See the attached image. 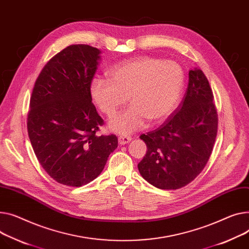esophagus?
Listing matches in <instances>:
<instances>
[{
	"mask_svg": "<svg viewBox=\"0 0 249 249\" xmlns=\"http://www.w3.org/2000/svg\"><path fill=\"white\" fill-rule=\"evenodd\" d=\"M131 140H132V138L129 136H120L118 138V142L120 145H125V144L129 143Z\"/></svg>",
	"mask_w": 249,
	"mask_h": 249,
	"instance_id": "obj_1",
	"label": "esophagus"
}]
</instances>
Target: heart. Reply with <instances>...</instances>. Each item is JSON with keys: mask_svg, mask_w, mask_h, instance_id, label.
<instances>
[{"mask_svg": "<svg viewBox=\"0 0 249 249\" xmlns=\"http://www.w3.org/2000/svg\"><path fill=\"white\" fill-rule=\"evenodd\" d=\"M110 78L96 77L90 85L93 101L108 117L126 102L132 104L109 122L115 133L127 135L143 129L148 120H166L178 104L185 76L171 60L142 56L123 61L109 71Z\"/></svg>", "mask_w": 249, "mask_h": 249, "instance_id": "b5f03b06", "label": "heart"}]
</instances>
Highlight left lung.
Masks as SVG:
<instances>
[{
  "label": "left lung",
  "mask_w": 249,
  "mask_h": 249,
  "mask_svg": "<svg viewBox=\"0 0 249 249\" xmlns=\"http://www.w3.org/2000/svg\"><path fill=\"white\" fill-rule=\"evenodd\" d=\"M217 112L204 73L189 71L185 97L158 129L142 134L147 152L138 164L141 176L159 189H179L196 178L210 157L217 134Z\"/></svg>",
  "instance_id": "left-lung-1"
}]
</instances>
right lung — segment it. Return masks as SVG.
I'll return each instance as SVG.
<instances>
[{
  "label": "right lung",
  "instance_id": "1",
  "mask_svg": "<svg viewBox=\"0 0 249 249\" xmlns=\"http://www.w3.org/2000/svg\"><path fill=\"white\" fill-rule=\"evenodd\" d=\"M101 51L71 45L50 60L36 80L27 119L29 138L42 167L64 185L97 178L118 146L115 135L98 136L103 124L90 85Z\"/></svg>",
  "mask_w": 249,
  "mask_h": 249
}]
</instances>
